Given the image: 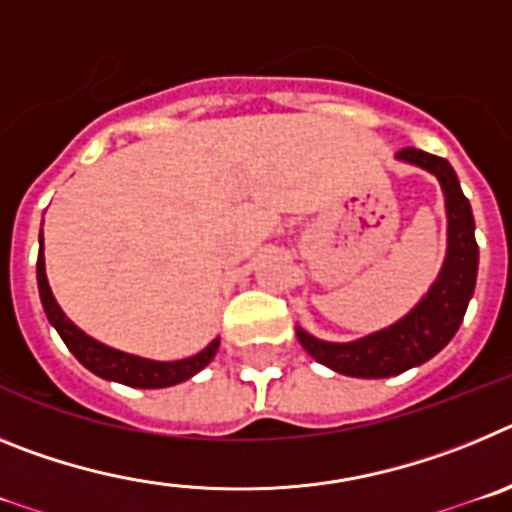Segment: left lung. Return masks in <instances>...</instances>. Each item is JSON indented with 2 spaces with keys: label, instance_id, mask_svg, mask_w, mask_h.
<instances>
[{
  "label": "left lung",
  "instance_id": "obj_1",
  "mask_svg": "<svg viewBox=\"0 0 512 512\" xmlns=\"http://www.w3.org/2000/svg\"><path fill=\"white\" fill-rule=\"evenodd\" d=\"M395 158L428 171L441 184L446 205V256L436 282L420 297L418 305L387 328L374 330L356 341L333 343L315 338L297 325V338L307 354L346 377H395L433 359L456 336L477 284L479 248L474 241V215L472 205L461 192L456 171L446 158L431 156L418 148H405Z\"/></svg>",
  "mask_w": 512,
  "mask_h": 512
}]
</instances>
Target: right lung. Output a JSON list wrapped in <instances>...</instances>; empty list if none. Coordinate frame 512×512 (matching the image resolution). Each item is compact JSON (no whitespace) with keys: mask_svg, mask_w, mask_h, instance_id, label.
<instances>
[{"mask_svg":"<svg viewBox=\"0 0 512 512\" xmlns=\"http://www.w3.org/2000/svg\"><path fill=\"white\" fill-rule=\"evenodd\" d=\"M38 292L40 302H43L45 318L53 328L58 330L61 341L69 346L71 354L87 366L89 372L97 374L110 382L128 384V387H140V390H161V387H174L179 382H187L194 374L202 372L212 359H215L217 348H220V338L202 348L200 354L189 356V359L179 361H153L143 359V356L125 354L117 348L107 346V343L97 341V338L87 336L79 325L71 323L66 318V312L56 302L51 292V284L45 277V256H43V230H40V253H38Z\"/></svg>","mask_w":512,"mask_h":512,"instance_id":"1","label":"right lung"}]
</instances>
